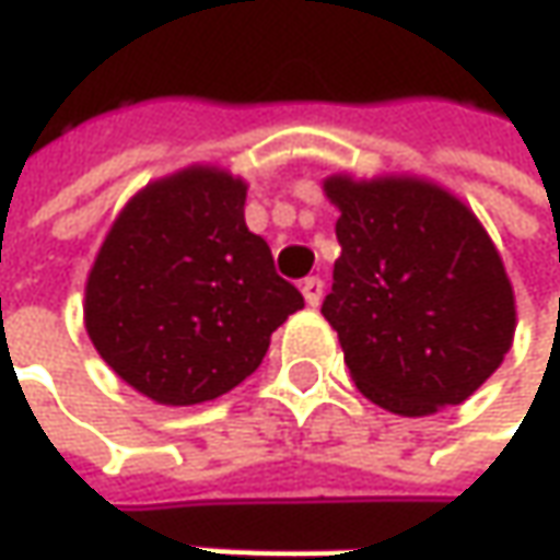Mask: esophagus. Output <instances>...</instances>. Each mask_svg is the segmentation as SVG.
<instances>
[{"mask_svg": "<svg viewBox=\"0 0 560 560\" xmlns=\"http://www.w3.org/2000/svg\"><path fill=\"white\" fill-rule=\"evenodd\" d=\"M300 291H303V298H306L310 306H318L322 303V291H325V281L318 279V276H310V279H303Z\"/></svg>", "mask_w": 560, "mask_h": 560, "instance_id": "34e87169", "label": "esophagus"}]
</instances>
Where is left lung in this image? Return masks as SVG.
Returning <instances> with one entry per match:
<instances>
[{
    "instance_id": "1",
    "label": "left lung",
    "mask_w": 560,
    "mask_h": 560,
    "mask_svg": "<svg viewBox=\"0 0 560 560\" xmlns=\"http://www.w3.org/2000/svg\"><path fill=\"white\" fill-rule=\"evenodd\" d=\"M340 207L322 316L357 387L396 415L458 406L514 338V294L490 235L453 195L418 179L331 176Z\"/></svg>"
}]
</instances>
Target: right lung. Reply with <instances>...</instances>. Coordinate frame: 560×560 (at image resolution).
<instances>
[{
	"label": "right lung",
	"instance_id": "right-lung-1",
	"mask_svg": "<svg viewBox=\"0 0 560 560\" xmlns=\"http://www.w3.org/2000/svg\"><path fill=\"white\" fill-rule=\"evenodd\" d=\"M242 179L195 166L148 185L110 225L86 284V331L129 387L195 406L260 369L303 306L244 225Z\"/></svg>",
	"mask_w": 560,
	"mask_h": 560
}]
</instances>
